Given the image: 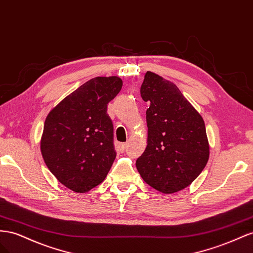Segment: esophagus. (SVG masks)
<instances>
[{
    "instance_id": "1",
    "label": "esophagus",
    "mask_w": 253,
    "mask_h": 253,
    "mask_svg": "<svg viewBox=\"0 0 253 253\" xmlns=\"http://www.w3.org/2000/svg\"><path fill=\"white\" fill-rule=\"evenodd\" d=\"M127 146H128L127 143H121L120 145H119V147H120V149H121L122 151H125L126 148H127Z\"/></svg>"
}]
</instances>
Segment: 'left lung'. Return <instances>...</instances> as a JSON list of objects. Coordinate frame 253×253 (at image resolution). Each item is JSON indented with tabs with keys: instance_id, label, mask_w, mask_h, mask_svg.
Listing matches in <instances>:
<instances>
[{
	"instance_id": "1",
	"label": "left lung",
	"mask_w": 253,
	"mask_h": 253,
	"mask_svg": "<svg viewBox=\"0 0 253 253\" xmlns=\"http://www.w3.org/2000/svg\"><path fill=\"white\" fill-rule=\"evenodd\" d=\"M141 97L146 111L147 146L136 160L144 181L165 194L189 186L209 160L205 122L172 83L147 72Z\"/></svg>"
}]
</instances>
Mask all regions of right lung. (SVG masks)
Here are the masks:
<instances>
[{
    "label": "right lung",
    "mask_w": 253,
    "mask_h": 253,
    "mask_svg": "<svg viewBox=\"0 0 253 253\" xmlns=\"http://www.w3.org/2000/svg\"><path fill=\"white\" fill-rule=\"evenodd\" d=\"M117 76L95 77L57 105L46 117L41 154L59 182L77 193L102 183L117 157L108 103L119 94Z\"/></svg>",
    "instance_id": "obj_1"
}]
</instances>
